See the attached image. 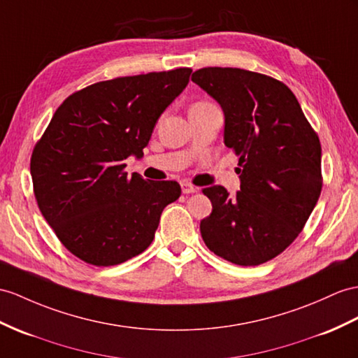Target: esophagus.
Masks as SVG:
<instances>
[{
	"mask_svg": "<svg viewBox=\"0 0 358 358\" xmlns=\"http://www.w3.org/2000/svg\"><path fill=\"white\" fill-rule=\"evenodd\" d=\"M180 187H182V193H184V194H191V193H196V191H197V187L188 184V182H182Z\"/></svg>",
	"mask_w": 358,
	"mask_h": 358,
	"instance_id": "34e87169",
	"label": "esophagus"
}]
</instances>
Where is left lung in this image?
<instances>
[{
  "mask_svg": "<svg viewBox=\"0 0 358 358\" xmlns=\"http://www.w3.org/2000/svg\"><path fill=\"white\" fill-rule=\"evenodd\" d=\"M220 104L223 141L240 156V191L203 188L213 213L205 245L238 266H258L289 248L322 189V149L301 104L275 78L240 68H202L191 77Z\"/></svg>",
  "mask_w": 358,
  "mask_h": 358,
  "instance_id": "obj_1",
  "label": "left lung"
}]
</instances>
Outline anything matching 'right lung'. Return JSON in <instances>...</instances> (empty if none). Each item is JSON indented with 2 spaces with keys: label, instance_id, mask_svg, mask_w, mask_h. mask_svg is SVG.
Instances as JSON below:
<instances>
[{
  "label": "right lung",
  "instance_id": "right-lung-1",
  "mask_svg": "<svg viewBox=\"0 0 358 358\" xmlns=\"http://www.w3.org/2000/svg\"><path fill=\"white\" fill-rule=\"evenodd\" d=\"M189 68L94 83L60 104L30 161L34 196L62 245L94 266L141 254L161 214L178 200L174 180L127 176L162 112L187 88Z\"/></svg>",
  "mask_w": 358,
  "mask_h": 358
}]
</instances>
